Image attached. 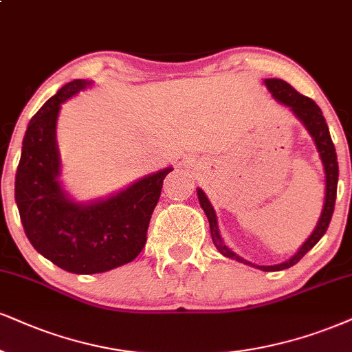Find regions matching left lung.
<instances>
[{
    "label": "left lung",
    "instance_id": "left-lung-1",
    "mask_svg": "<svg viewBox=\"0 0 352 352\" xmlns=\"http://www.w3.org/2000/svg\"><path fill=\"white\" fill-rule=\"evenodd\" d=\"M269 91L272 93L277 101L289 106L290 109L294 111L298 119L305 124L307 130L310 132V135L314 137L316 148H318L320 158H322L323 166H324V177H327V194H324V206H323V212L322 217H320L318 223H316V228L314 230L309 240L303 243V246L297 251V254L294 258H290L289 261L282 263V264H276V266H256L261 271H282V269H287L294 264H297L300 259L305 256L309 251L314 248L316 243L320 241V238L324 235V232L328 230V225L331 222V215L333 210H335V201H336V188H338V158H336V150L335 145H333L331 135H329V130L327 125V120L322 114V109L316 106L314 99L303 96V94L298 93L297 89H294L287 81L284 80H277V78H269V80L264 81ZM197 196H199V202H201V207L206 212L207 219H209V225H210V235H212V241L217 246V250L220 251L223 256L227 258L236 259L240 263H246L251 264L245 259L236 256L233 251H230L227 246L223 245L222 238H220L219 233V225H217V215L214 207L210 206L209 199L206 197V194L202 192L201 189H197Z\"/></svg>",
    "mask_w": 352,
    "mask_h": 352
}]
</instances>
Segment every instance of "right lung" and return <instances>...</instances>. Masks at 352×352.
Segmentation results:
<instances>
[{
  "label": "right lung",
  "mask_w": 352,
  "mask_h": 352,
  "mask_svg": "<svg viewBox=\"0 0 352 352\" xmlns=\"http://www.w3.org/2000/svg\"><path fill=\"white\" fill-rule=\"evenodd\" d=\"M89 83L73 80L30 119L16 171L14 197L25 236L42 256L68 272L96 274L137 258L163 179L171 168L137 181L107 201L72 202L60 188L55 124L60 104Z\"/></svg>",
  "instance_id": "add662e5"
}]
</instances>
